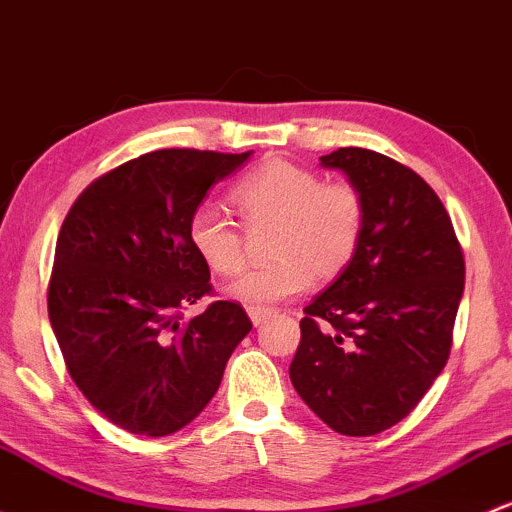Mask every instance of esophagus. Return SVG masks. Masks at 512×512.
Masks as SVG:
<instances>
[{
    "instance_id": "obj_1",
    "label": "esophagus",
    "mask_w": 512,
    "mask_h": 512,
    "mask_svg": "<svg viewBox=\"0 0 512 512\" xmlns=\"http://www.w3.org/2000/svg\"><path fill=\"white\" fill-rule=\"evenodd\" d=\"M247 314H250L252 324L260 326V324H265L267 316H270L272 311H270V309H262V306H250V309H247Z\"/></svg>"
}]
</instances>
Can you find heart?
Listing matches in <instances>:
<instances>
[{
  "instance_id": "obj_1",
  "label": "heart",
  "mask_w": 512,
  "mask_h": 512,
  "mask_svg": "<svg viewBox=\"0 0 512 512\" xmlns=\"http://www.w3.org/2000/svg\"><path fill=\"white\" fill-rule=\"evenodd\" d=\"M247 230L272 228L270 265L240 274L228 287L235 301L272 306L304 292L311 279H336L351 267L368 223V203L353 181H324L309 166L272 159L230 191ZM198 260L215 274L245 265V233L215 208H196L186 225Z\"/></svg>"
}]
</instances>
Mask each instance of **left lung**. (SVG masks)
Instances as JSON below:
<instances>
[{
    "label": "left lung",
    "mask_w": 512,
    "mask_h": 512,
    "mask_svg": "<svg viewBox=\"0 0 512 512\" xmlns=\"http://www.w3.org/2000/svg\"><path fill=\"white\" fill-rule=\"evenodd\" d=\"M363 191L368 223L346 272L304 306L289 378L338 434L373 437L419 405L446 365L464 252L434 188L360 147L321 157Z\"/></svg>",
    "instance_id": "8db88e82"
}]
</instances>
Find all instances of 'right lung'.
<instances>
[{"instance_id":"1","label":"right lung","mask_w":512,"mask_h":512,"mask_svg":"<svg viewBox=\"0 0 512 512\" xmlns=\"http://www.w3.org/2000/svg\"><path fill=\"white\" fill-rule=\"evenodd\" d=\"M250 152L157 149L83 188L61 225L48 319L63 363L90 405L129 434L179 432L211 402L252 321L211 301V270L186 225L215 181Z\"/></svg>"}]
</instances>
